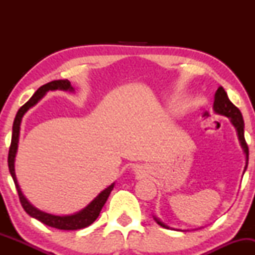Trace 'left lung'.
I'll use <instances>...</instances> for the list:
<instances>
[{
  "label": "left lung",
  "mask_w": 255,
  "mask_h": 255,
  "mask_svg": "<svg viewBox=\"0 0 255 255\" xmlns=\"http://www.w3.org/2000/svg\"><path fill=\"white\" fill-rule=\"evenodd\" d=\"M213 109H215V111L217 114H221V115H224V116H227V118H229L231 124L234 125V127H235L236 130H238L240 142H241L242 148H244V151L246 153V166H245V170H246V169H247V165H248V153H250V152H248V145H247V142H246V139H245L244 118H242V114H241V111L239 110V108L235 107V105H234L229 101L227 92H225V90L222 86L218 87L217 92H216V95H215ZM154 219H156L157 223L159 224L160 227L166 228V229H168V227H166L165 224H163L162 222L158 221L157 218H154Z\"/></svg>",
  "instance_id": "obj_1"
}]
</instances>
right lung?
Wrapping results in <instances>:
<instances>
[{
	"label": "right lung",
	"instance_id": "right-lung-1",
	"mask_svg": "<svg viewBox=\"0 0 255 255\" xmlns=\"http://www.w3.org/2000/svg\"><path fill=\"white\" fill-rule=\"evenodd\" d=\"M49 90H64V91H73V87L71 86V83L68 80H54L50 83L43 85L38 89L34 95L30 98V101L27 103H25L17 110L15 119H14L13 124V133H11V142L9 147V153H8V168H9V172L13 177L14 183H15L17 194H19L20 203L21 206L24 207L26 213L31 216V217L38 219L39 222H42L43 224L49 225L51 228H56L60 230H78L83 229V228L89 227L98 218L101 210L103 209L104 204L107 203L108 198H109L111 191L114 188V183L111 186L108 187L107 189H104L101 194L98 195L95 200L91 203L89 206L85 207L83 211L75 213L72 216H54L49 215V213L42 212L39 210H37L36 207L32 206L28 203L27 199L24 197L21 189H20L19 184H17V180L15 176V169H14V160H15V154L17 150V142H19V133H20V124H21L22 116L25 115V113L30 109L31 107H33L34 104L38 103L40 98L48 92Z\"/></svg>",
	"mask_w": 255,
	"mask_h": 255
}]
</instances>
